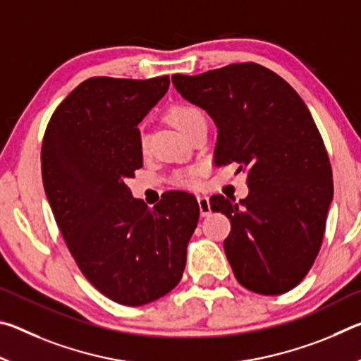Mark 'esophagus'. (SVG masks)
<instances>
[{
    "instance_id": "obj_1",
    "label": "esophagus",
    "mask_w": 361,
    "mask_h": 361,
    "mask_svg": "<svg viewBox=\"0 0 361 361\" xmlns=\"http://www.w3.org/2000/svg\"><path fill=\"white\" fill-rule=\"evenodd\" d=\"M197 202H199L200 216H209L210 213H212L209 197H207V195H197Z\"/></svg>"
}]
</instances>
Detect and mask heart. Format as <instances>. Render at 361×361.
I'll list each match as a JSON object with an SVG mask.
<instances>
[{
    "instance_id": "obj_1",
    "label": "heart",
    "mask_w": 361,
    "mask_h": 361,
    "mask_svg": "<svg viewBox=\"0 0 361 361\" xmlns=\"http://www.w3.org/2000/svg\"><path fill=\"white\" fill-rule=\"evenodd\" d=\"M167 119H169L170 124L176 127V129H178L183 133V135L188 137L189 132H191L195 127V124H197L199 121L205 119V116L197 106L188 105V103H180V105H173L172 108L169 109ZM138 145H140V148L145 149L146 135L143 132H140V135H138ZM178 181L183 183V185H186V186H194L195 183H197L195 170H186V172L180 173Z\"/></svg>"
}]
</instances>
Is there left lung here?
I'll return each mask as SVG.
<instances>
[{
	"label": "left lung",
	"instance_id": "1",
	"mask_svg": "<svg viewBox=\"0 0 361 361\" xmlns=\"http://www.w3.org/2000/svg\"><path fill=\"white\" fill-rule=\"evenodd\" d=\"M172 81L216 124V166L247 173L245 199H210L231 221L224 253L237 282L266 296L293 290L320 252L333 200L328 152L307 106L283 78L253 62Z\"/></svg>",
	"mask_w": 361,
	"mask_h": 361
}]
</instances>
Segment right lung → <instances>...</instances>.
I'll return each mask as SVG.
<instances>
[{
    "label": "right lung",
    "mask_w": 361,
    "mask_h": 361,
    "mask_svg": "<svg viewBox=\"0 0 361 361\" xmlns=\"http://www.w3.org/2000/svg\"><path fill=\"white\" fill-rule=\"evenodd\" d=\"M169 84L167 75L85 79L42 138V183L66 247L102 295L130 307L178 285L200 215L191 194L172 191L149 210L126 185L143 166L137 126Z\"/></svg>",
    "instance_id": "add662e5"
}]
</instances>
